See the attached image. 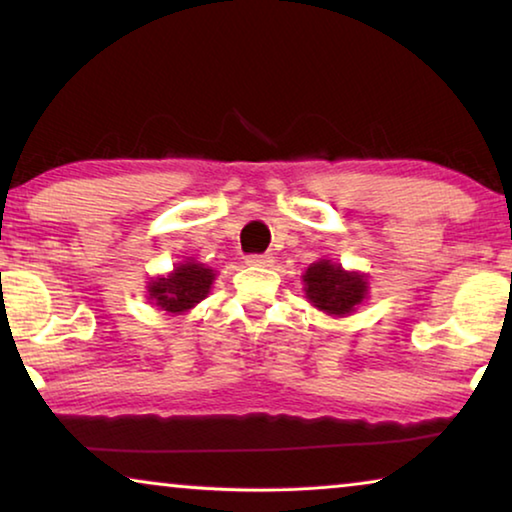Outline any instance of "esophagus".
Returning <instances> with one entry per match:
<instances>
[{
  "mask_svg": "<svg viewBox=\"0 0 512 512\" xmlns=\"http://www.w3.org/2000/svg\"><path fill=\"white\" fill-rule=\"evenodd\" d=\"M244 263L251 265V268H270L274 263V258L270 254H251L244 258Z\"/></svg>",
  "mask_w": 512,
  "mask_h": 512,
  "instance_id": "34e87169",
  "label": "esophagus"
}]
</instances>
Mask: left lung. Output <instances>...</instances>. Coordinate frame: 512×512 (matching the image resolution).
Segmentation results:
<instances>
[{"label":"left lung","mask_w":512,"mask_h":512,"mask_svg":"<svg viewBox=\"0 0 512 512\" xmlns=\"http://www.w3.org/2000/svg\"><path fill=\"white\" fill-rule=\"evenodd\" d=\"M302 291L311 307L328 316H351L367 300L369 281L365 272L344 270L330 258H318L302 274Z\"/></svg>","instance_id":"8db88e82"}]
</instances>
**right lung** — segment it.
<instances>
[{"label":"right lung","instance_id":"1","mask_svg":"<svg viewBox=\"0 0 512 512\" xmlns=\"http://www.w3.org/2000/svg\"><path fill=\"white\" fill-rule=\"evenodd\" d=\"M214 279H217V272L212 268L187 258L168 274H159L147 281V300L168 314H184L210 295Z\"/></svg>","mask_w":512,"mask_h":512}]
</instances>
